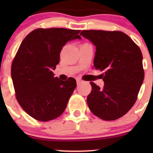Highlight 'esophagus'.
Returning a JSON list of instances; mask_svg holds the SVG:
<instances>
[{"label":"esophagus","mask_w":153,"mask_h":153,"mask_svg":"<svg viewBox=\"0 0 153 153\" xmlns=\"http://www.w3.org/2000/svg\"><path fill=\"white\" fill-rule=\"evenodd\" d=\"M82 82H83V80H82V79H79V78H78V79H76V83H77V84H79V83H81Z\"/></svg>","instance_id":"1"}]
</instances>
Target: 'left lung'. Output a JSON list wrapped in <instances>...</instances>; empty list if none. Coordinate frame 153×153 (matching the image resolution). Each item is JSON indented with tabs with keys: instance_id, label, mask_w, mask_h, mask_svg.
<instances>
[{
	"instance_id": "1",
	"label": "left lung",
	"mask_w": 153,
	"mask_h": 153,
	"mask_svg": "<svg viewBox=\"0 0 153 153\" xmlns=\"http://www.w3.org/2000/svg\"><path fill=\"white\" fill-rule=\"evenodd\" d=\"M80 35L96 47L93 65L103 70L104 86L91 82L87 97L90 111L104 120L122 117L132 107L144 79L140 47L121 31L83 30Z\"/></svg>"
}]
</instances>
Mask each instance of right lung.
Instances as JSON below:
<instances>
[{
	"label": "right lung",
	"mask_w": 153,
	"mask_h": 153,
	"mask_svg": "<svg viewBox=\"0 0 153 153\" xmlns=\"http://www.w3.org/2000/svg\"><path fill=\"white\" fill-rule=\"evenodd\" d=\"M80 30L36 29L24 39L13 60L11 78L16 98L24 111L39 121L60 117L76 86V79L54 77L63 46L79 39Z\"/></svg>",
	"instance_id": "obj_1"
}]
</instances>
